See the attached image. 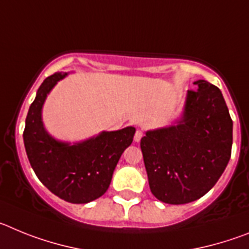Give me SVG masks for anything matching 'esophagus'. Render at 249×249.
Listing matches in <instances>:
<instances>
[{
	"label": "esophagus",
	"mask_w": 249,
	"mask_h": 249,
	"mask_svg": "<svg viewBox=\"0 0 249 249\" xmlns=\"http://www.w3.org/2000/svg\"><path fill=\"white\" fill-rule=\"evenodd\" d=\"M142 136H143V132L138 129V131L136 132V135H135V142H140L141 138H142Z\"/></svg>",
	"instance_id": "esophagus-1"
}]
</instances>
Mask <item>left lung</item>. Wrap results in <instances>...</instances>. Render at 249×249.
Instances as JSON below:
<instances>
[{
	"mask_svg": "<svg viewBox=\"0 0 249 249\" xmlns=\"http://www.w3.org/2000/svg\"><path fill=\"white\" fill-rule=\"evenodd\" d=\"M181 116L141 140L151 192L160 202L184 204L217 183L231 158L233 122L218 87L196 81Z\"/></svg>",
	"mask_w": 249,
	"mask_h": 249,
	"instance_id": "8db88e82",
	"label": "left lung"
}]
</instances>
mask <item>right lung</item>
<instances>
[{"label": "right lung", "instance_id": "add662e5", "mask_svg": "<svg viewBox=\"0 0 249 249\" xmlns=\"http://www.w3.org/2000/svg\"><path fill=\"white\" fill-rule=\"evenodd\" d=\"M70 72L47 77L30 106L23 132L26 153L38 179L51 192L70 203H89L108 190L113 171L136 128L102 131L77 142L58 140L46 129L43 105L57 82Z\"/></svg>", "mask_w": 249, "mask_h": 249}]
</instances>
